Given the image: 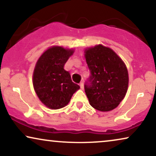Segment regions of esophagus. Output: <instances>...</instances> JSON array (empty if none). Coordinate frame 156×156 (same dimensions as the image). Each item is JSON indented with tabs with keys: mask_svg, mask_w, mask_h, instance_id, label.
I'll return each instance as SVG.
<instances>
[{
	"mask_svg": "<svg viewBox=\"0 0 156 156\" xmlns=\"http://www.w3.org/2000/svg\"><path fill=\"white\" fill-rule=\"evenodd\" d=\"M80 88L82 89V90H83V89H84V83H83V82H80Z\"/></svg>",
	"mask_w": 156,
	"mask_h": 156,
	"instance_id": "esophagus-1",
	"label": "esophagus"
}]
</instances>
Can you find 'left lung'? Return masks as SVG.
<instances>
[{"label": "left lung", "instance_id": "8db88e82", "mask_svg": "<svg viewBox=\"0 0 156 156\" xmlns=\"http://www.w3.org/2000/svg\"><path fill=\"white\" fill-rule=\"evenodd\" d=\"M90 75L84 90L91 106L108 112L118 106L126 94L128 72L122 60L110 48L102 45L85 50Z\"/></svg>", "mask_w": 156, "mask_h": 156}]
</instances>
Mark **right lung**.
<instances>
[{
  "label": "right lung",
  "mask_w": 156,
  "mask_h": 156,
  "mask_svg": "<svg viewBox=\"0 0 156 156\" xmlns=\"http://www.w3.org/2000/svg\"><path fill=\"white\" fill-rule=\"evenodd\" d=\"M72 49L61 46L48 48L38 58L34 69L33 84L40 100L48 108L57 110L69 102L80 86L72 82L70 73L64 69Z\"/></svg>",
  "instance_id": "obj_1"
}]
</instances>
